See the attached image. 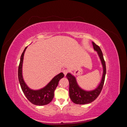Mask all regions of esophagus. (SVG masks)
<instances>
[{
    "instance_id": "1",
    "label": "esophagus",
    "mask_w": 127,
    "mask_h": 127,
    "mask_svg": "<svg viewBox=\"0 0 127 127\" xmlns=\"http://www.w3.org/2000/svg\"><path fill=\"white\" fill-rule=\"evenodd\" d=\"M68 72V70H67V69H64V70H63V72H64V76H66V75L67 74Z\"/></svg>"
}]
</instances>
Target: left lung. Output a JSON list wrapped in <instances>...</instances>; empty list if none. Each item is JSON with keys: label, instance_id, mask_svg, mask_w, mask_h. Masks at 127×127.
Instances as JSON below:
<instances>
[{"label": "left lung", "instance_id": "8db88e82", "mask_svg": "<svg viewBox=\"0 0 127 127\" xmlns=\"http://www.w3.org/2000/svg\"><path fill=\"white\" fill-rule=\"evenodd\" d=\"M92 43L94 51L97 52L102 65L103 74L102 78L97 87L94 90L87 91L83 89L79 86L75 76L70 74V72L68 73L66 77L69 83V97L72 102L77 104H86L94 101L100 94L104 83L106 75V66L103 53L100 48L98 45L93 42H92Z\"/></svg>", "mask_w": 127, "mask_h": 127}]
</instances>
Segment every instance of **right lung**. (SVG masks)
<instances>
[{"instance_id":"add662e5","label":"right lung","mask_w":127,"mask_h":127,"mask_svg":"<svg viewBox=\"0 0 127 127\" xmlns=\"http://www.w3.org/2000/svg\"><path fill=\"white\" fill-rule=\"evenodd\" d=\"M27 48L28 47L25 48L22 53L18 66V77L22 91L28 100L33 104L39 106L48 104L53 98L55 90L58 85L60 79L64 77V74L63 72H60L55 76L48 84L40 89L33 90L30 88L25 82L23 76V64L24 53Z\"/></svg>"}]
</instances>
